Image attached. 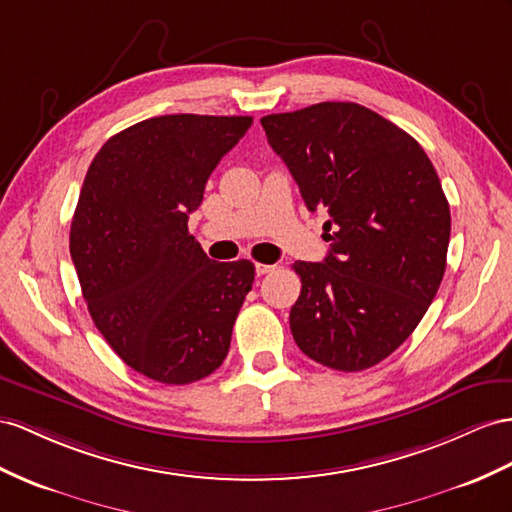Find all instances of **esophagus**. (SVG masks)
Returning <instances> with one entry per match:
<instances>
[{"mask_svg": "<svg viewBox=\"0 0 512 512\" xmlns=\"http://www.w3.org/2000/svg\"><path fill=\"white\" fill-rule=\"evenodd\" d=\"M274 270H277V266H272V264H255V272L259 274V277H264V274H270Z\"/></svg>", "mask_w": 512, "mask_h": 512, "instance_id": "esophagus-1", "label": "esophagus"}]
</instances>
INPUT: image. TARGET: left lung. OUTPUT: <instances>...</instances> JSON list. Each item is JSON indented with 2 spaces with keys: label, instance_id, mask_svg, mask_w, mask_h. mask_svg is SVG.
Masks as SVG:
<instances>
[{
  "label": "left lung",
  "instance_id": "1",
  "mask_svg": "<svg viewBox=\"0 0 512 512\" xmlns=\"http://www.w3.org/2000/svg\"><path fill=\"white\" fill-rule=\"evenodd\" d=\"M309 212H324L329 255L296 261L298 348L339 372L387 359L435 298L450 205L419 142L359 103L324 101L261 119Z\"/></svg>",
  "mask_w": 512,
  "mask_h": 512
}]
</instances>
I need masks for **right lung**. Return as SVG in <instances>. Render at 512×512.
I'll list each match as a JSON object with an SVG mask.
<instances>
[{
	"label": "right lung",
	"instance_id": "1",
	"mask_svg": "<svg viewBox=\"0 0 512 512\" xmlns=\"http://www.w3.org/2000/svg\"><path fill=\"white\" fill-rule=\"evenodd\" d=\"M251 125V116H153L112 136L86 173L71 257L90 318L157 383L218 370L253 287L251 261L209 259L188 233L209 175Z\"/></svg>",
	"mask_w": 512,
	"mask_h": 512
}]
</instances>
